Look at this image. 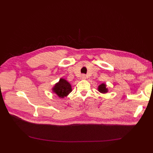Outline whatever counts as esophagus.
<instances>
[{"label": "esophagus", "instance_id": "esophagus-1", "mask_svg": "<svg viewBox=\"0 0 153 153\" xmlns=\"http://www.w3.org/2000/svg\"><path fill=\"white\" fill-rule=\"evenodd\" d=\"M81 78H82V79H85V78H86V76H85V75H82L81 76Z\"/></svg>", "mask_w": 153, "mask_h": 153}]
</instances>
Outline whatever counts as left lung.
Instances as JSON below:
<instances>
[{"mask_svg": "<svg viewBox=\"0 0 153 153\" xmlns=\"http://www.w3.org/2000/svg\"><path fill=\"white\" fill-rule=\"evenodd\" d=\"M106 87V85L105 84H101L98 86V91L100 92L101 93H106L108 92V89Z\"/></svg>", "mask_w": 153, "mask_h": 153, "instance_id": "obj_1", "label": "left lung"}]
</instances>
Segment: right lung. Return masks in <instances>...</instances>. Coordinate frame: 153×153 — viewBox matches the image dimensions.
Returning <instances> with one entry per match:
<instances>
[{
  "mask_svg": "<svg viewBox=\"0 0 153 153\" xmlns=\"http://www.w3.org/2000/svg\"><path fill=\"white\" fill-rule=\"evenodd\" d=\"M52 91L59 98H63L67 96L72 91L71 85L64 78H61L59 82L55 84L52 88Z\"/></svg>",
  "mask_w": 153,
  "mask_h": 153,
  "instance_id": "add662e5",
  "label": "right lung"
}]
</instances>
